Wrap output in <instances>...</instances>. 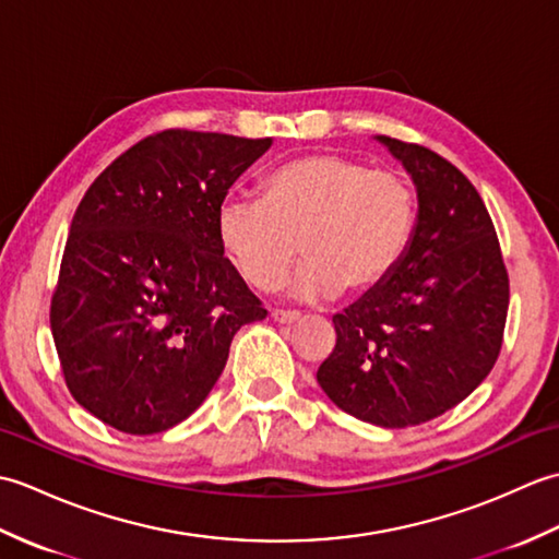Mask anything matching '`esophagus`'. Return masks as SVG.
<instances>
[{
  "instance_id": "esophagus-1",
  "label": "esophagus",
  "mask_w": 559,
  "mask_h": 559,
  "mask_svg": "<svg viewBox=\"0 0 559 559\" xmlns=\"http://www.w3.org/2000/svg\"><path fill=\"white\" fill-rule=\"evenodd\" d=\"M271 317H273V322H278V324H293V322H298V319H300V312H290V310H273V312H271Z\"/></svg>"
}]
</instances>
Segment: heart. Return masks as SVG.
<instances>
[{
	"mask_svg": "<svg viewBox=\"0 0 559 559\" xmlns=\"http://www.w3.org/2000/svg\"><path fill=\"white\" fill-rule=\"evenodd\" d=\"M415 221L418 197L403 173L312 153L269 173L261 199H223L216 233L235 271L257 290L276 288L302 252L290 293L319 300L341 288L382 286L406 257Z\"/></svg>",
	"mask_w": 559,
	"mask_h": 559,
	"instance_id": "b5f03b06",
	"label": "heart"
}]
</instances>
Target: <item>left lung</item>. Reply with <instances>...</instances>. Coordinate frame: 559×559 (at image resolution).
Returning a JSON list of instances; mask_svg holds the SVG:
<instances>
[{
	"label": "left lung",
	"mask_w": 559,
	"mask_h": 559,
	"mask_svg": "<svg viewBox=\"0 0 559 559\" xmlns=\"http://www.w3.org/2000/svg\"><path fill=\"white\" fill-rule=\"evenodd\" d=\"M418 189V223L394 273L334 317L317 382L341 411L411 427L454 408L497 362L509 310L500 240L478 189L439 153L379 136Z\"/></svg>",
	"instance_id": "8db88e82"
}]
</instances>
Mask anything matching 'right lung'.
Segmentation results:
<instances>
[{
	"label": "right lung",
	"instance_id": "right-lung-1",
	"mask_svg": "<svg viewBox=\"0 0 559 559\" xmlns=\"http://www.w3.org/2000/svg\"><path fill=\"white\" fill-rule=\"evenodd\" d=\"M271 139L165 132L105 168L71 221L50 305L64 382L127 435L189 418L240 326L266 317L230 259L216 213Z\"/></svg>",
	"mask_w": 559,
	"mask_h": 559
}]
</instances>
